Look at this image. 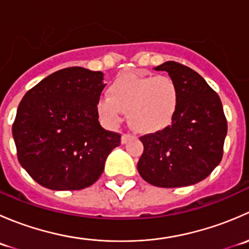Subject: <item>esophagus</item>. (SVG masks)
<instances>
[{
    "label": "esophagus",
    "mask_w": 249,
    "mask_h": 249,
    "mask_svg": "<svg viewBox=\"0 0 249 249\" xmlns=\"http://www.w3.org/2000/svg\"><path fill=\"white\" fill-rule=\"evenodd\" d=\"M132 137H134V136H132V135H130V134H124V135H123V136H122V143H123V144H125V143L129 142V141L131 140Z\"/></svg>",
    "instance_id": "1"
}]
</instances>
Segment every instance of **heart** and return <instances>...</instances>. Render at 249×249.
<instances>
[{"mask_svg":"<svg viewBox=\"0 0 249 249\" xmlns=\"http://www.w3.org/2000/svg\"><path fill=\"white\" fill-rule=\"evenodd\" d=\"M179 96V88L171 77L126 73L109 85L108 96L100 99L97 110L110 126L119 124L122 113H127L136 131L153 134L171 124Z\"/></svg>","mask_w":249,"mask_h":249,"instance_id":"heart-1","label":"heart"}]
</instances>
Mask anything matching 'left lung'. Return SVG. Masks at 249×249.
Masks as SVG:
<instances>
[{"mask_svg":"<svg viewBox=\"0 0 249 249\" xmlns=\"http://www.w3.org/2000/svg\"><path fill=\"white\" fill-rule=\"evenodd\" d=\"M179 88V106L170 126L141 137L137 170L149 184L188 187L205 179L219 165L228 124L219 96L197 72L175 61L155 67Z\"/></svg>","mask_w":249,"mask_h":249,"instance_id":"1","label":"left lung"}]
</instances>
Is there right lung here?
I'll use <instances>...</instances> for the list:
<instances>
[{"instance_id":"add662e5","label":"right lung","mask_w":249,"mask_h":249,"mask_svg":"<svg viewBox=\"0 0 249 249\" xmlns=\"http://www.w3.org/2000/svg\"><path fill=\"white\" fill-rule=\"evenodd\" d=\"M104 73L67 67L42 79L17 110L13 139L22 169L42 187L80 190L94 184L120 135L99 122Z\"/></svg>"}]
</instances>
